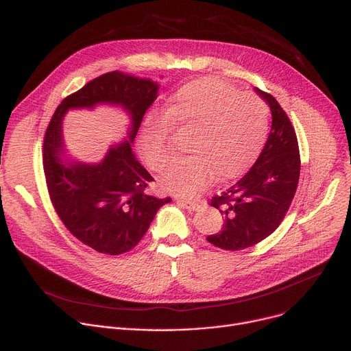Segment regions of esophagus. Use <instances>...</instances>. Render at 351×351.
Instances as JSON below:
<instances>
[{
  "label": "esophagus",
  "instance_id": "esophagus-1",
  "mask_svg": "<svg viewBox=\"0 0 351 351\" xmlns=\"http://www.w3.org/2000/svg\"><path fill=\"white\" fill-rule=\"evenodd\" d=\"M176 202L183 206L184 208H187L189 211H197L199 207H202V204H199L198 202H191V199H182V198H178Z\"/></svg>",
  "mask_w": 351,
  "mask_h": 351
}]
</instances>
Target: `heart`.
Returning <instances> with one entry per match:
<instances>
[{"instance_id":"obj_1","label":"heart","mask_w":351,"mask_h":351,"mask_svg":"<svg viewBox=\"0 0 351 351\" xmlns=\"http://www.w3.org/2000/svg\"><path fill=\"white\" fill-rule=\"evenodd\" d=\"M167 114L152 112L141 129V153L154 171H164L172 160L171 134L175 126L195 129L190 156L176 158L162 186L179 195H197L213 180L230 178L252 162L268 130V108L252 93L233 84L204 77L182 86L168 99Z\"/></svg>"}]
</instances>
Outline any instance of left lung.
I'll return each instance as SVG.
<instances>
[{
	"label": "left lung",
	"instance_id": "1",
	"mask_svg": "<svg viewBox=\"0 0 351 351\" xmlns=\"http://www.w3.org/2000/svg\"><path fill=\"white\" fill-rule=\"evenodd\" d=\"M256 90L272 112L268 140L254 165L210 202L223 215L225 223L207 240L229 252L252 247L278 229L293 202L302 165L287 114L269 93Z\"/></svg>",
	"mask_w": 351,
	"mask_h": 351
}]
</instances>
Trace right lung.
<instances>
[{
    "label": "right lung",
    "instance_id": "add662e5",
    "mask_svg": "<svg viewBox=\"0 0 351 351\" xmlns=\"http://www.w3.org/2000/svg\"><path fill=\"white\" fill-rule=\"evenodd\" d=\"M158 86L108 72L69 94L57 107L43 140V169L51 204L65 228L83 244L103 254L119 256L134 248L158 208L171 198L147 193L153 176L136 160L130 143L145 111L157 98ZM97 102L121 104L132 115L131 141L113 147L103 163L65 167L59 158L60 123L68 108Z\"/></svg>",
    "mask_w": 351,
    "mask_h": 351
}]
</instances>
